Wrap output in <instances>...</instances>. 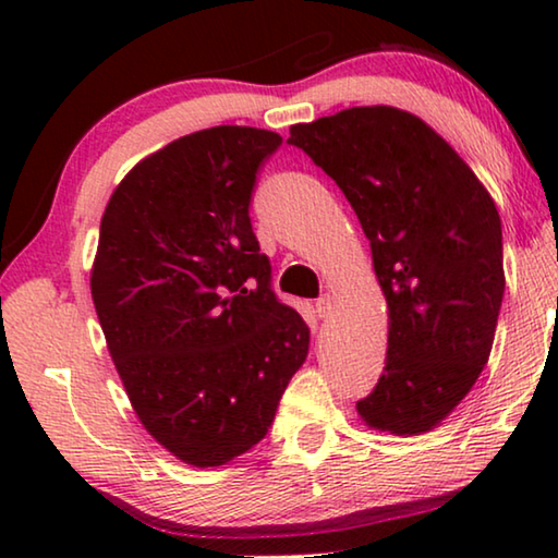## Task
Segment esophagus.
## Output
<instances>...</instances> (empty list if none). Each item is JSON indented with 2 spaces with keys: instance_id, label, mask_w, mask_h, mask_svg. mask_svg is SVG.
I'll list each match as a JSON object with an SVG mask.
<instances>
[{
  "instance_id": "obj_1",
  "label": "esophagus",
  "mask_w": 558,
  "mask_h": 558,
  "mask_svg": "<svg viewBox=\"0 0 558 558\" xmlns=\"http://www.w3.org/2000/svg\"><path fill=\"white\" fill-rule=\"evenodd\" d=\"M332 310H335V298L332 295H329V292H327V295H323V298H317V302H315V313L319 315V317H329V315H332Z\"/></svg>"
}]
</instances>
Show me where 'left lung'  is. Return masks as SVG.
I'll use <instances>...</instances> for the list:
<instances>
[{
    "label": "left lung",
    "instance_id": "8db88e82",
    "mask_svg": "<svg viewBox=\"0 0 558 558\" xmlns=\"http://www.w3.org/2000/svg\"><path fill=\"white\" fill-rule=\"evenodd\" d=\"M288 143L352 204L389 307L384 374L356 413L369 428L421 436L465 399L493 352L505 295L493 196L436 130L391 106L300 122Z\"/></svg>",
    "mask_w": 558,
    "mask_h": 558
}]
</instances>
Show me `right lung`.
<instances>
[{
    "instance_id": "add662e5",
    "label": "right lung",
    "mask_w": 558,
    "mask_h": 558,
    "mask_svg": "<svg viewBox=\"0 0 558 558\" xmlns=\"http://www.w3.org/2000/svg\"><path fill=\"white\" fill-rule=\"evenodd\" d=\"M278 132L219 125L137 162L100 221L90 295L140 423L194 468L266 436L310 329L270 290L248 206Z\"/></svg>"
}]
</instances>
